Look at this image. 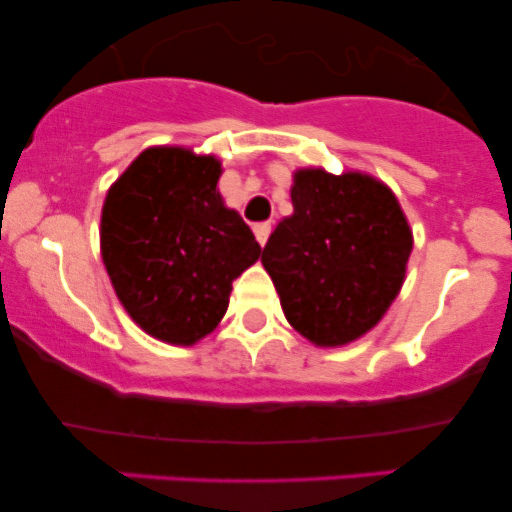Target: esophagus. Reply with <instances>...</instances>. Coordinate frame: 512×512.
<instances>
[{
	"label": "esophagus",
	"instance_id": "34e87169",
	"mask_svg": "<svg viewBox=\"0 0 512 512\" xmlns=\"http://www.w3.org/2000/svg\"><path fill=\"white\" fill-rule=\"evenodd\" d=\"M252 231H255V238H257V243L262 245L264 248V243H267V238H269V233H272V223H255V228H252Z\"/></svg>",
	"mask_w": 512,
	"mask_h": 512
}]
</instances>
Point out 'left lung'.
<instances>
[{
	"label": "left lung",
	"instance_id": "8db88e82",
	"mask_svg": "<svg viewBox=\"0 0 512 512\" xmlns=\"http://www.w3.org/2000/svg\"><path fill=\"white\" fill-rule=\"evenodd\" d=\"M293 214L262 250L286 320L317 346L363 337L397 298L411 228L397 197L363 173L296 170Z\"/></svg>",
	"mask_w": 512,
	"mask_h": 512
}]
</instances>
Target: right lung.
Instances as JSON below:
<instances>
[{"mask_svg":"<svg viewBox=\"0 0 512 512\" xmlns=\"http://www.w3.org/2000/svg\"><path fill=\"white\" fill-rule=\"evenodd\" d=\"M221 163L151 146L108 190L101 255L125 310L151 337L190 346L226 315L260 243L216 190Z\"/></svg>","mask_w":512,"mask_h":512,"instance_id":"add662e5","label":"right lung"}]
</instances>
